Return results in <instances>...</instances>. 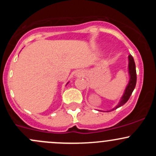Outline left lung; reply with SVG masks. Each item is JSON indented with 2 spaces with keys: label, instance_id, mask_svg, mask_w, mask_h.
<instances>
[{
  "label": "left lung",
  "instance_id": "obj_1",
  "mask_svg": "<svg viewBox=\"0 0 156 156\" xmlns=\"http://www.w3.org/2000/svg\"><path fill=\"white\" fill-rule=\"evenodd\" d=\"M129 59V65H128V69H129V74H130V81H129L128 84H127L126 89H125V94H124L123 97L121 99V101L119 102V105L116 106L115 108H113L112 110L116 109V108H119L120 106H123L125 103H127V100L130 98V95L132 94V92L134 90L135 86H136V66H135V62L133 60V58L131 55L128 56Z\"/></svg>",
  "mask_w": 156,
  "mask_h": 156
}]
</instances>
